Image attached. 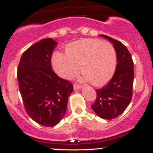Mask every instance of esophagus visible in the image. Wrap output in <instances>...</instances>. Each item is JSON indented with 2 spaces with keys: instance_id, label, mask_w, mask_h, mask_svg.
Wrapping results in <instances>:
<instances>
[{
  "instance_id": "obj_1",
  "label": "esophagus",
  "mask_w": 153,
  "mask_h": 153,
  "mask_svg": "<svg viewBox=\"0 0 153 153\" xmlns=\"http://www.w3.org/2000/svg\"><path fill=\"white\" fill-rule=\"evenodd\" d=\"M73 88H74V90L80 89V88H82V86H81V85H73Z\"/></svg>"
}]
</instances>
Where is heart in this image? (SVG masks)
<instances>
[{
	"instance_id": "b5f03b06",
	"label": "heart",
	"mask_w": 153,
	"mask_h": 153,
	"mask_svg": "<svg viewBox=\"0 0 153 153\" xmlns=\"http://www.w3.org/2000/svg\"><path fill=\"white\" fill-rule=\"evenodd\" d=\"M65 53L55 52L51 58L53 70L59 76L70 80L81 69L83 79L91 84L101 85L109 81L115 73L116 51L109 42L84 39L70 43ZM81 68H79V67Z\"/></svg>"
}]
</instances>
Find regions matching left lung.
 Masks as SVG:
<instances>
[{
    "label": "left lung",
    "instance_id": "left-lung-1",
    "mask_svg": "<svg viewBox=\"0 0 153 153\" xmlns=\"http://www.w3.org/2000/svg\"><path fill=\"white\" fill-rule=\"evenodd\" d=\"M100 36L112 43L117 56V66L111 80L97 91V100L91 105L99 117L107 120L115 118L124 112L132 98L134 62L128 50L121 42L105 35Z\"/></svg>",
    "mask_w": 153,
    "mask_h": 153
}]
</instances>
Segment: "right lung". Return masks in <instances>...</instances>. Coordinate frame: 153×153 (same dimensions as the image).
Listing matches in <instances>:
<instances>
[{
    "instance_id": "obj_1",
    "label": "right lung",
    "mask_w": 153,
    "mask_h": 153,
    "mask_svg": "<svg viewBox=\"0 0 153 153\" xmlns=\"http://www.w3.org/2000/svg\"><path fill=\"white\" fill-rule=\"evenodd\" d=\"M57 42L45 38L23 53L17 70L19 91L28 115L43 126H54L65 116L73 85L52 70Z\"/></svg>"
}]
</instances>
